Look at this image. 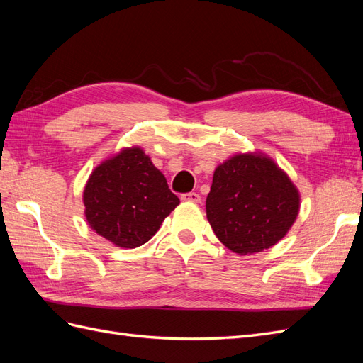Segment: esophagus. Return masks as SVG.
Returning <instances> with one entry per match:
<instances>
[{
  "instance_id": "34e87169",
  "label": "esophagus",
  "mask_w": 363,
  "mask_h": 363,
  "mask_svg": "<svg viewBox=\"0 0 363 363\" xmlns=\"http://www.w3.org/2000/svg\"><path fill=\"white\" fill-rule=\"evenodd\" d=\"M182 200L183 201H191V203H199L201 200V196L196 192H188V194L182 195Z\"/></svg>"
}]
</instances>
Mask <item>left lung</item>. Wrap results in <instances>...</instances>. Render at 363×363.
Returning a JSON list of instances; mask_svg holds the SVG:
<instances>
[{"label":"left lung","mask_w":363,"mask_h":363,"mask_svg":"<svg viewBox=\"0 0 363 363\" xmlns=\"http://www.w3.org/2000/svg\"><path fill=\"white\" fill-rule=\"evenodd\" d=\"M300 208L298 191L262 155H236L215 169L206 213L216 238L238 255L276 245Z\"/></svg>","instance_id":"left-lung-1"}]
</instances>
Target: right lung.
Masks as SVG:
<instances>
[{"label": "right lung", "mask_w": 363, "mask_h": 363, "mask_svg": "<svg viewBox=\"0 0 363 363\" xmlns=\"http://www.w3.org/2000/svg\"><path fill=\"white\" fill-rule=\"evenodd\" d=\"M84 215L95 232L116 247L136 248L156 235L179 206L164 175L140 148H125L91 174Z\"/></svg>", "instance_id": "right-lung-1"}]
</instances>
